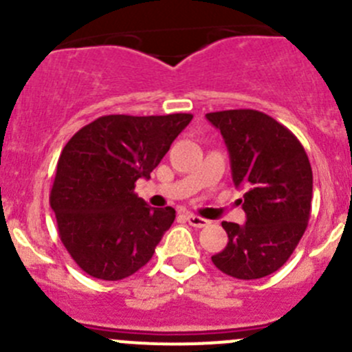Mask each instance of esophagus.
I'll return each instance as SVG.
<instances>
[{"label":"esophagus","mask_w":352,"mask_h":352,"mask_svg":"<svg viewBox=\"0 0 352 352\" xmlns=\"http://www.w3.org/2000/svg\"><path fill=\"white\" fill-rule=\"evenodd\" d=\"M186 219L190 226H194V228H204V226L209 225L208 219L201 218V216H196V214H190V212H187Z\"/></svg>","instance_id":"34e87169"}]
</instances>
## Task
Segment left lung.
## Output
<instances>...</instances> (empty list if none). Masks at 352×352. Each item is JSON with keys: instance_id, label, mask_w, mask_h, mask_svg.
I'll return each instance as SVG.
<instances>
[{"instance_id": "left-lung-1", "label": "left lung", "mask_w": 352, "mask_h": 352, "mask_svg": "<svg viewBox=\"0 0 352 352\" xmlns=\"http://www.w3.org/2000/svg\"><path fill=\"white\" fill-rule=\"evenodd\" d=\"M221 131L245 225L223 221L228 243L211 261L236 279H261L286 264L308 226L314 175L303 144L271 116L252 109L206 113Z\"/></svg>"}]
</instances>
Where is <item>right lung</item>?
<instances>
[{
	"instance_id": "1",
	"label": "right lung",
	"mask_w": 352,
	"mask_h": 352,
	"mask_svg": "<svg viewBox=\"0 0 352 352\" xmlns=\"http://www.w3.org/2000/svg\"><path fill=\"white\" fill-rule=\"evenodd\" d=\"M190 120L192 113L102 116L67 141L49 202L81 271L119 281L150 262L175 209L150 208L134 187L150 179Z\"/></svg>"
}]
</instances>
